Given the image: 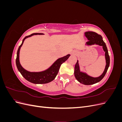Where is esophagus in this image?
Wrapping results in <instances>:
<instances>
[{"instance_id": "esophagus-1", "label": "esophagus", "mask_w": 122, "mask_h": 122, "mask_svg": "<svg viewBox=\"0 0 122 122\" xmlns=\"http://www.w3.org/2000/svg\"><path fill=\"white\" fill-rule=\"evenodd\" d=\"M73 53H74V54H75V53H76V52H74Z\"/></svg>"}]
</instances>
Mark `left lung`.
<instances>
[{
  "label": "left lung",
  "instance_id": "obj_1",
  "mask_svg": "<svg viewBox=\"0 0 122 122\" xmlns=\"http://www.w3.org/2000/svg\"><path fill=\"white\" fill-rule=\"evenodd\" d=\"M85 36H86V37L88 40V41L86 43V45H92L96 44V45L102 46L103 50L105 52V56L106 63L105 68L102 74L98 77H95H95L88 76L86 73L80 72L78 60H77V62L76 63L74 70V75L76 79L80 83L83 84L91 85L99 82L105 76L109 66L110 57L106 44L105 42L103 41V38L101 35H98L96 32L94 31H87L85 32Z\"/></svg>",
  "mask_w": 122,
  "mask_h": 122
}]
</instances>
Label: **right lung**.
<instances>
[{
  "label": "right lung",
  "instance_id": "obj_1",
  "mask_svg": "<svg viewBox=\"0 0 122 122\" xmlns=\"http://www.w3.org/2000/svg\"><path fill=\"white\" fill-rule=\"evenodd\" d=\"M42 34H43L42 33H34V34L25 36L22 41V43L19 47L17 53L16 63L18 71L20 72L21 75L23 76L25 79H26L29 82L35 84H45L52 81L56 77L61 65L66 61H67V59L70 56V54H68L66 56L58 58L49 69L44 71L40 72H30L25 70L22 67L19 61V52L20 48L23 45V43L25 39L30 37L33 35Z\"/></svg>",
  "mask_w": 122,
  "mask_h": 122
}]
</instances>
